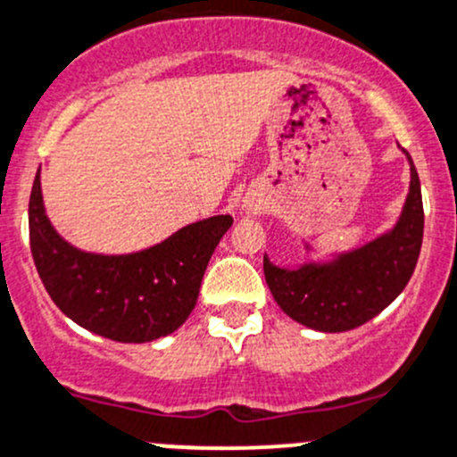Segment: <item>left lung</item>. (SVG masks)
I'll return each mask as SVG.
<instances>
[{
	"label": "left lung",
	"instance_id": "obj_1",
	"mask_svg": "<svg viewBox=\"0 0 457 457\" xmlns=\"http://www.w3.org/2000/svg\"><path fill=\"white\" fill-rule=\"evenodd\" d=\"M422 234V189L411 161V189L393 232L326 265L281 270L265 256V281L283 312L295 321L321 332L353 330L404 290L418 263Z\"/></svg>",
	"mask_w": 457,
	"mask_h": 457
}]
</instances>
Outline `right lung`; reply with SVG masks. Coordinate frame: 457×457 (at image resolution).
Segmentation results:
<instances>
[{
    "label": "right lung",
    "instance_id": "right-lung-1",
    "mask_svg": "<svg viewBox=\"0 0 457 457\" xmlns=\"http://www.w3.org/2000/svg\"><path fill=\"white\" fill-rule=\"evenodd\" d=\"M229 225L232 216H212L149 250L102 256L57 237L44 214L39 171L29 201L30 252L51 299L82 328L125 344L154 341L183 326Z\"/></svg>",
    "mask_w": 457,
    "mask_h": 457
}]
</instances>
